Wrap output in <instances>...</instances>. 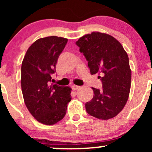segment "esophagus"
<instances>
[{"label": "esophagus", "mask_w": 152, "mask_h": 152, "mask_svg": "<svg viewBox=\"0 0 152 152\" xmlns=\"http://www.w3.org/2000/svg\"><path fill=\"white\" fill-rule=\"evenodd\" d=\"M79 86H77V85H75V84H74V85H72V89L73 90H77L78 88H79Z\"/></svg>", "instance_id": "1"}]
</instances>
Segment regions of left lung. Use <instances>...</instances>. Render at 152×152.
I'll use <instances>...</instances> for the list:
<instances>
[{
    "label": "left lung",
    "mask_w": 152,
    "mask_h": 152,
    "mask_svg": "<svg viewBox=\"0 0 152 152\" xmlns=\"http://www.w3.org/2000/svg\"><path fill=\"white\" fill-rule=\"evenodd\" d=\"M88 61L92 75L99 73L102 88H92L94 97L86 102V112L99 119L116 116L128 100L132 71L126 52L116 38L109 34L93 32L76 42Z\"/></svg>",
    "instance_id": "8db88e82"
}]
</instances>
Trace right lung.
Here are the masks:
<instances>
[{
	"instance_id": "right-lung-1",
	"label": "right lung",
	"mask_w": 152,
	"mask_h": 152,
	"mask_svg": "<svg viewBox=\"0 0 152 152\" xmlns=\"http://www.w3.org/2000/svg\"><path fill=\"white\" fill-rule=\"evenodd\" d=\"M67 41L57 36L39 38L29 47L23 60L20 83L24 102L32 116L43 124L61 121L71 100L70 87L50 83Z\"/></svg>"
}]
</instances>
